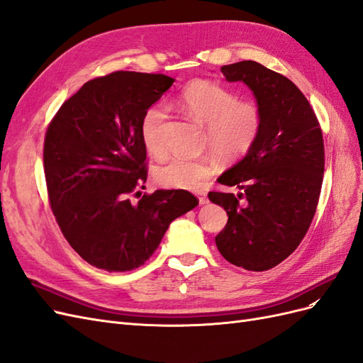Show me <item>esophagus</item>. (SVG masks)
<instances>
[{
	"label": "esophagus",
	"mask_w": 363,
	"mask_h": 363,
	"mask_svg": "<svg viewBox=\"0 0 363 363\" xmlns=\"http://www.w3.org/2000/svg\"><path fill=\"white\" fill-rule=\"evenodd\" d=\"M196 199H199V201H200V204L203 206V204H207V195L203 192V191H200V192H196Z\"/></svg>",
	"instance_id": "34e87169"
}]
</instances>
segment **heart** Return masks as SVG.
<instances>
[{
	"label": "heart",
	"instance_id": "b5f03b06",
	"mask_svg": "<svg viewBox=\"0 0 363 363\" xmlns=\"http://www.w3.org/2000/svg\"><path fill=\"white\" fill-rule=\"evenodd\" d=\"M179 107L196 123L207 127V144L219 157L236 160L255 145L262 128V111L257 103L238 100L223 84L211 80H195L184 87ZM167 121L164 107L147 108L140 121L142 142L150 155L162 157L167 151L162 127ZM216 169L213 157H174L156 169V182L164 188L196 189L212 177Z\"/></svg>",
	"mask_w": 363,
	"mask_h": 363
}]
</instances>
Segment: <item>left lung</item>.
I'll list each match as a JSON object with an SVG mask.
<instances>
[{
	"label": "left lung",
	"mask_w": 363,
	"mask_h": 363,
	"mask_svg": "<svg viewBox=\"0 0 363 363\" xmlns=\"http://www.w3.org/2000/svg\"><path fill=\"white\" fill-rule=\"evenodd\" d=\"M221 72L250 87L263 121L245 157L218 179L240 192H208L228 216L215 242L233 265L267 271L291 256L311 227L324 175L323 131L309 101L284 75L252 60L225 65Z\"/></svg>",
	"instance_id": "left-lung-1"
}]
</instances>
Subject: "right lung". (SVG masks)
Segmentation results:
<instances>
[{"label":"right lung","mask_w":363,"mask_h":363,"mask_svg":"<svg viewBox=\"0 0 363 363\" xmlns=\"http://www.w3.org/2000/svg\"><path fill=\"white\" fill-rule=\"evenodd\" d=\"M163 74L116 71L65 101L43 144L50 204L65 239L92 267L136 269L151 257L169 224L199 206L184 189L128 195L145 188L147 148L140 121L172 86Z\"/></svg>","instance_id":"obj_1"}]
</instances>
